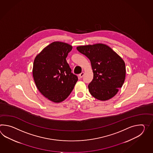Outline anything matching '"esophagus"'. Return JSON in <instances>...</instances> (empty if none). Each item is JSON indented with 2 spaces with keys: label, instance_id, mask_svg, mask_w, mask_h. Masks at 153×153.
<instances>
[{
  "label": "esophagus",
  "instance_id": "1",
  "mask_svg": "<svg viewBox=\"0 0 153 153\" xmlns=\"http://www.w3.org/2000/svg\"><path fill=\"white\" fill-rule=\"evenodd\" d=\"M84 75H85V73H84L83 72H82V73H81V74L79 75V77L80 78H82V77H83Z\"/></svg>",
  "mask_w": 153,
  "mask_h": 153
}]
</instances>
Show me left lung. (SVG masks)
<instances>
[{
  "label": "left lung",
  "mask_w": 153,
  "mask_h": 153,
  "mask_svg": "<svg viewBox=\"0 0 153 153\" xmlns=\"http://www.w3.org/2000/svg\"><path fill=\"white\" fill-rule=\"evenodd\" d=\"M77 49L91 62L93 79L88 85L91 94L102 101L114 97L122 87L126 76L122 58L105 44L79 46Z\"/></svg>",
  "instance_id": "obj_1"
}]
</instances>
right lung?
Instances as JSON below:
<instances>
[{"instance_id": "obj_1", "label": "right lung", "mask_w": 153, "mask_h": 153, "mask_svg": "<svg viewBox=\"0 0 153 153\" xmlns=\"http://www.w3.org/2000/svg\"><path fill=\"white\" fill-rule=\"evenodd\" d=\"M72 49L67 43L54 42L34 59L33 76L36 85L45 98L54 102L67 98L78 81L66 60Z\"/></svg>"}]
</instances>
